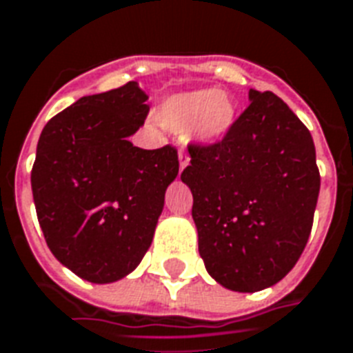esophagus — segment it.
<instances>
[{"mask_svg": "<svg viewBox=\"0 0 353 353\" xmlns=\"http://www.w3.org/2000/svg\"><path fill=\"white\" fill-rule=\"evenodd\" d=\"M190 154L185 153V151H182V149H180L179 151V162H180V173H182V171H184L185 168H188V165H190Z\"/></svg>", "mask_w": 353, "mask_h": 353, "instance_id": "34e87169", "label": "esophagus"}]
</instances>
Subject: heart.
Segmentation results:
<instances>
[{"label": "heart", "mask_w": 353, "mask_h": 353, "mask_svg": "<svg viewBox=\"0 0 353 353\" xmlns=\"http://www.w3.org/2000/svg\"><path fill=\"white\" fill-rule=\"evenodd\" d=\"M236 109L230 94L216 89L176 92L160 103L159 120L163 128L188 132L199 143H215L231 131Z\"/></svg>", "instance_id": "1"}]
</instances>
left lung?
<instances>
[{
    "mask_svg": "<svg viewBox=\"0 0 353 353\" xmlns=\"http://www.w3.org/2000/svg\"><path fill=\"white\" fill-rule=\"evenodd\" d=\"M182 182L193 193L199 253L231 292L253 293L292 272L308 242L321 176L314 138L273 92L250 107L215 145H190Z\"/></svg>",
    "mask_w": 353,
    "mask_h": 353,
    "instance_id": "obj_1",
    "label": "left lung"
}]
</instances>
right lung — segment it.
Instances as JSON below:
<instances>
[{
  "instance_id": "right-lung-1",
  "label": "right lung",
  "mask_w": 353,
  "mask_h": 353,
  "mask_svg": "<svg viewBox=\"0 0 353 353\" xmlns=\"http://www.w3.org/2000/svg\"><path fill=\"white\" fill-rule=\"evenodd\" d=\"M148 98L137 81L83 97L38 140L30 184L39 225L52 255L89 283H117L140 264L179 174L174 148L129 142Z\"/></svg>"
}]
</instances>
